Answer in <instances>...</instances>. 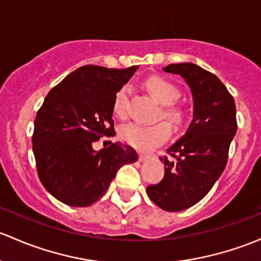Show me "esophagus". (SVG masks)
<instances>
[{"instance_id": "1", "label": "esophagus", "mask_w": 261, "mask_h": 261, "mask_svg": "<svg viewBox=\"0 0 261 261\" xmlns=\"http://www.w3.org/2000/svg\"><path fill=\"white\" fill-rule=\"evenodd\" d=\"M150 158H151V155H150V153H140L139 155L140 161H146L147 159H150Z\"/></svg>"}]
</instances>
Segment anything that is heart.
<instances>
[{
  "instance_id": "obj_1",
  "label": "heart",
  "mask_w": 261,
  "mask_h": 261,
  "mask_svg": "<svg viewBox=\"0 0 261 261\" xmlns=\"http://www.w3.org/2000/svg\"><path fill=\"white\" fill-rule=\"evenodd\" d=\"M145 87L159 102L161 103V111L159 117H164L175 127L184 121V112L179 106L175 105L179 98L180 91L171 81L161 77V76H151L145 81ZM126 89H120L114 98L115 115L122 116L125 111ZM170 126L166 122L160 121L153 125H140V123H130L123 126L120 131V136L126 144L139 150H150L159 146L166 141L170 136Z\"/></svg>"
}]
</instances>
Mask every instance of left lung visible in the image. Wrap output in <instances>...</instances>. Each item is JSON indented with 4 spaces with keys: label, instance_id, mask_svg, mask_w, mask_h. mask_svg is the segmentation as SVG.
<instances>
[{
    "label": "left lung",
    "instance_id": "1",
    "mask_svg": "<svg viewBox=\"0 0 261 261\" xmlns=\"http://www.w3.org/2000/svg\"><path fill=\"white\" fill-rule=\"evenodd\" d=\"M163 70L180 75L189 85L194 116L185 135L167 149L175 160L160 158L165 164L164 179L147 186L146 193L163 210L181 211L199 202L223 174L237 134V109L218 76L200 66L184 62Z\"/></svg>",
    "mask_w": 261,
    "mask_h": 261
}]
</instances>
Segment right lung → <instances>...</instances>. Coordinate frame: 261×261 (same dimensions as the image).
Segmentation results:
<instances>
[{
	"label": "right lung",
	"mask_w": 261,
	"mask_h": 261,
	"mask_svg": "<svg viewBox=\"0 0 261 261\" xmlns=\"http://www.w3.org/2000/svg\"><path fill=\"white\" fill-rule=\"evenodd\" d=\"M138 68L82 66L48 92L37 111L32 135L37 174L64 204L90 206L103 196L120 167L138 160L133 147L119 142L94 149L101 136L115 135V95Z\"/></svg>",
	"instance_id": "obj_1"
}]
</instances>
